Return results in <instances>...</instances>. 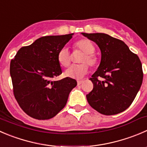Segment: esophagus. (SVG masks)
Segmentation results:
<instances>
[{
	"label": "esophagus",
	"mask_w": 147,
	"mask_h": 147,
	"mask_svg": "<svg viewBox=\"0 0 147 147\" xmlns=\"http://www.w3.org/2000/svg\"><path fill=\"white\" fill-rule=\"evenodd\" d=\"M82 82H83V81H82V80H78V85H81V84H82Z\"/></svg>",
	"instance_id": "obj_1"
}]
</instances>
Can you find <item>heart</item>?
<instances>
[{"mask_svg": "<svg viewBox=\"0 0 147 147\" xmlns=\"http://www.w3.org/2000/svg\"><path fill=\"white\" fill-rule=\"evenodd\" d=\"M75 49H79L84 52L80 62L82 64L72 65L68 68L65 72V75L69 78L74 79H81L88 72L89 66L95 67L98 65L99 59L94 54L95 51V46L91 41L88 39H81L75 42L73 45ZM57 60L59 65L64 67H67L71 62V55L67 47H63L59 51L57 55Z\"/></svg>", "mask_w": 147, "mask_h": 147, "instance_id": "1", "label": "heart"}]
</instances>
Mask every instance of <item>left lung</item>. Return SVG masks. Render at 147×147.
<instances>
[{"mask_svg": "<svg viewBox=\"0 0 147 147\" xmlns=\"http://www.w3.org/2000/svg\"><path fill=\"white\" fill-rule=\"evenodd\" d=\"M82 34L98 45L101 61L90 78L93 89L86 95L88 103L100 113L115 115L127 109L143 80L139 57L120 39L102 33Z\"/></svg>", "mask_w": 147, "mask_h": 147, "instance_id": "obj_1", "label": "left lung"}]
</instances>
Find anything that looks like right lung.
<instances>
[{
    "label": "right lung",
    "mask_w": 147,
    "mask_h": 147,
    "mask_svg": "<svg viewBox=\"0 0 147 147\" xmlns=\"http://www.w3.org/2000/svg\"><path fill=\"white\" fill-rule=\"evenodd\" d=\"M72 35L42 36L21 47L11 59L14 97L28 116L38 120L52 119L66 105L77 81L68 77L58 81L52 78L62 73L58 52Z\"/></svg>",
    "instance_id": "obj_1"
}]
</instances>
